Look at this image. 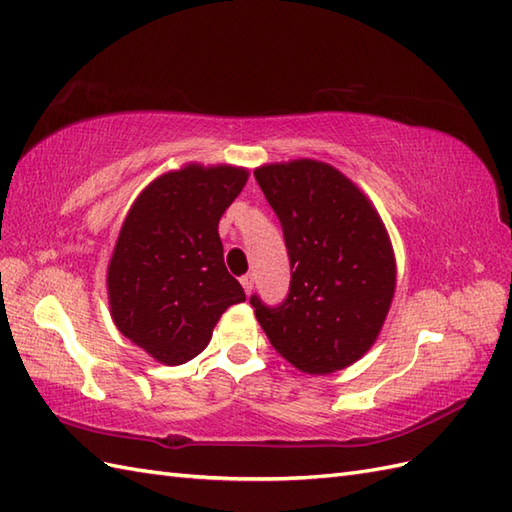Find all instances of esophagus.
<instances>
[{"label": "esophagus", "mask_w": 512, "mask_h": 512, "mask_svg": "<svg viewBox=\"0 0 512 512\" xmlns=\"http://www.w3.org/2000/svg\"><path fill=\"white\" fill-rule=\"evenodd\" d=\"M240 283H242V287H244V292H246V294H251V292H253V274H244V277L240 279Z\"/></svg>", "instance_id": "esophagus-1"}]
</instances>
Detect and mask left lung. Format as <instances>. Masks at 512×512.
<instances>
[{
    "mask_svg": "<svg viewBox=\"0 0 512 512\" xmlns=\"http://www.w3.org/2000/svg\"><path fill=\"white\" fill-rule=\"evenodd\" d=\"M279 216L292 264L279 307L251 298L270 344L294 368L331 374L359 361L381 333L396 292V255L376 207L326 162L255 168Z\"/></svg>",
    "mask_w": 512,
    "mask_h": 512,
    "instance_id": "obj_1",
    "label": "left lung"
}]
</instances>
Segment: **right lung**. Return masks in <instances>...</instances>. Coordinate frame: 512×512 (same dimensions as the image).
Returning a JSON list of instances; mask_svg holds the SVG:
<instances>
[{
  "label": "right lung",
  "instance_id": "right-lung-1",
  "mask_svg": "<svg viewBox=\"0 0 512 512\" xmlns=\"http://www.w3.org/2000/svg\"><path fill=\"white\" fill-rule=\"evenodd\" d=\"M246 181L242 166L190 162L153 179L129 207L108 264L110 316L157 363L201 355L222 313L246 300L218 235Z\"/></svg>",
  "mask_w": 512,
  "mask_h": 512
}]
</instances>
